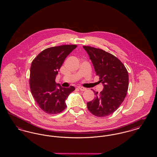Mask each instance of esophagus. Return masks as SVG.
<instances>
[{
	"mask_svg": "<svg viewBox=\"0 0 157 157\" xmlns=\"http://www.w3.org/2000/svg\"><path fill=\"white\" fill-rule=\"evenodd\" d=\"M78 88L79 90H82V91H85V90H86V89L85 88H83V87H82V86H78Z\"/></svg>",
	"mask_w": 157,
	"mask_h": 157,
	"instance_id": "obj_1",
	"label": "esophagus"
}]
</instances>
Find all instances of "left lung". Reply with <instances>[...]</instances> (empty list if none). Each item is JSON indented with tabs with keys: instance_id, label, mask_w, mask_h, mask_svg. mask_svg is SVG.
I'll use <instances>...</instances> for the list:
<instances>
[{
	"instance_id": "obj_1",
	"label": "left lung",
	"mask_w": 157,
	"mask_h": 157,
	"mask_svg": "<svg viewBox=\"0 0 157 157\" xmlns=\"http://www.w3.org/2000/svg\"><path fill=\"white\" fill-rule=\"evenodd\" d=\"M83 48L104 86L99 94L94 91L96 97L87 102V107L95 116L104 117L113 113L124 101L128 89V73L124 64L112 54L91 46Z\"/></svg>"
}]
</instances>
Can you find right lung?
<instances>
[{
	"label": "right lung",
	"instance_id": "right-lung-1",
	"mask_svg": "<svg viewBox=\"0 0 157 157\" xmlns=\"http://www.w3.org/2000/svg\"><path fill=\"white\" fill-rule=\"evenodd\" d=\"M76 45H61L47 48L40 53L30 67V91L39 106L49 114H57L66 108L65 101L75 90L63 88L55 82L63 61Z\"/></svg>",
	"mask_w": 157,
	"mask_h": 157
}]
</instances>
